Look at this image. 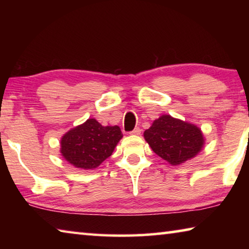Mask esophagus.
<instances>
[{"label": "esophagus", "mask_w": 249, "mask_h": 249, "mask_svg": "<svg viewBox=\"0 0 249 249\" xmlns=\"http://www.w3.org/2000/svg\"><path fill=\"white\" fill-rule=\"evenodd\" d=\"M141 132H142V129L140 127H136L134 130L130 132V134H132V135H141Z\"/></svg>", "instance_id": "34e87169"}]
</instances>
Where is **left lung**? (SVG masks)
Here are the masks:
<instances>
[{
	"mask_svg": "<svg viewBox=\"0 0 249 249\" xmlns=\"http://www.w3.org/2000/svg\"><path fill=\"white\" fill-rule=\"evenodd\" d=\"M144 138L154 153L171 166L195 158L205 144L200 127L167 114L153 122Z\"/></svg>",
	"mask_w": 249,
	"mask_h": 249,
	"instance_id": "1",
	"label": "left lung"
}]
</instances>
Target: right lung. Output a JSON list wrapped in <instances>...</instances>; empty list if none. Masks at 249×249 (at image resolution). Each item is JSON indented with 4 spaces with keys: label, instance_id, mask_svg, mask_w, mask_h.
I'll return each mask as SVG.
<instances>
[{
    "label": "right lung",
    "instance_id": "obj_1",
    "mask_svg": "<svg viewBox=\"0 0 249 249\" xmlns=\"http://www.w3.org/2000/svg\"><path fill=\"white\" fill-rule=\"evenodd\" d=\"M122 137L117 125L103 126L95 119H89L61 137L60 154L73 167L92 170L113 154Z\"/></svg>",
    "mask_w": 249,
    "mask_h": 249
}]
</instances>
